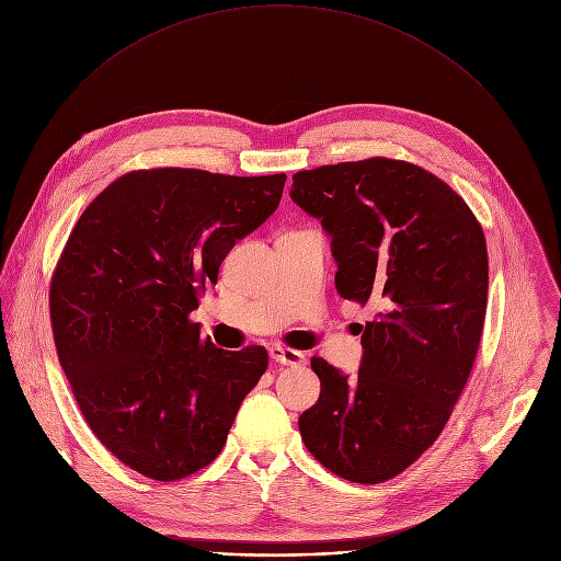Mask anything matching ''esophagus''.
Here are the masks:
<instances>
[{
  "label": "esophagus",
  "mask_w": 561,
  "mask_h": 561,
  "mask_svg": "<svg viewBox=\"0 0 561 561\" xmlns=\"http://www.w3.org/2000/svg\"><path fill=\"white\" fill-rule=\"evenodd\" d=\"M268 355L279 363V365H290V367H297V365H304L307 363V358H304L301 351H295V348H286V346H279V344H273L268 348Z\"/></svg>",
  "instance_id": "1"
}]
</instances>
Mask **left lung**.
I'll list each match as a JSON object with an SVG mask.
<instances>
[{
	"label": "left lung",
	"instance_id": "left-lung-1",
	"mask_svg": "<svg viewBox=\"0 0 561 561\" xmlns=\"http://www.w3.org/2000/svg\"><path fill=\"white\" fill-rule=\"evenodd\" d=\"M290 198L331 237L335 288L378 307L355 376L311 360L320 398L304 445L333 474L380 483L438 438L485 320L488 250L468 203L404 161L367 159L293 176Z\"/></svg>",
	"mask_w": 561,
	"mask_h": 561
}]
</instances>
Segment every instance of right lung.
Returning a JSON list of instances; mask_svg holds the SVG:
<instances>
[{
  "mask_svg": "<svg viewBox=\"0 0 561 561\" xmlns=\"http://www.w3.org/2000/svg\"><path fill=\"white\" fill-rule=\"evenodd\" d=\"M286 174L129 172L78 219L50 284L60 365L91 432L131 470L176 481L213 463L264 346L217 348L190 320L232 245L279 206Z\"/></svg>",
  "mask_w": 561,
  "mask_h": 561,
  "instance_id": "obj_1",
  "label": "right lung"
}]
</instances>
